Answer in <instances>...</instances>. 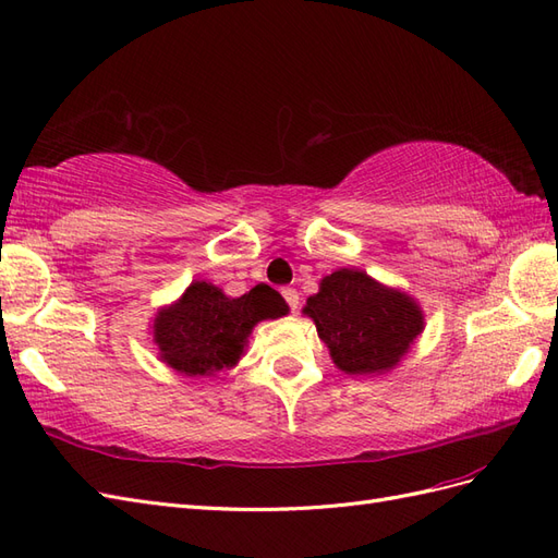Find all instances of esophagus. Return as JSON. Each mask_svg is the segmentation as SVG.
I'll list each match as a JSON object with an SVG mask.
<instances>
[{
  "instance_id": "1",
  "label": "esophagus",
  "mask_w": 558,
  "mask_h": 558,
  "mask_svg": "<svg viewBox=\"0 0 558 558\" xmlns=\"http://www.w3.org/2000/svg\"><path fill=\"white\" fill-rule=\"evenodd\" d=\"M282 296H284V301H288V306H290L292 311L299 308V292H296V290L284 288V290H282Z\"/></svg>"
}]
</instances>
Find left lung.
<instances>
[{"label": "left lung", "instance_id": "obj_1", "mask_svg": "<svg viewBox=\"0 0 558 558\" xmlns=\"http://www.w3.org/2000/svg\"><path fill=\"white\" fill-rule=\"evenodd\" d=\"M304 315L313 317L333 364L355 376L390 372L425 327L416 301L357 268L325 276Z\"/></svg>", "mask_w": 558, "mask_h": 558}]
</instances>
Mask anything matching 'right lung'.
Returning a JSON list of instances; mask_svg holds the SVG:
<instances>
[{
	"label": "right lung",
	"instance_id": "add662e5",
	"mask_svg": "<svg viewBox=\"0 0 558 558\" xmlns=\"http://www.w3.org/2000/svg\"><path fill=\"white\" fill-rule=\"evenodd\" d=\"M284 299L268 284L231 299L215 284L196 280L174 304L154 317L158 357L184 376H215L245 353L252 327L288 315Z\"/></svg>",
	"mask_w": 558,
	"mask_h": 558
}]
</instances>
